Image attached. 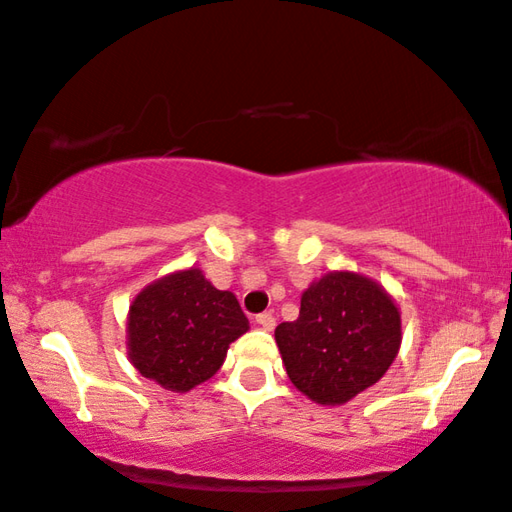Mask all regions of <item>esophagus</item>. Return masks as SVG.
Listing matches in <instances>:
<instances>
[{
  "mask_svg": "<svg viewBox=\"0 0 512 512\" xmlns=\"http://www.w3.org/2000/svg\"><path fill=\"white\" fill-rule=\"evenodd\" d=\"M257 324L262 326L264 331H273V326H276V317H273L271 312H262V315H257Z\"/></svg>",
  "mask_w": 512,
  "mask_h": 512,
  "instance_id": "1",
  "label": "esophagus"
}]
</instances>
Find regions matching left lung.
I'll list each match as a JSON object with an SVG mask.
<instances>
[{"label":"left lung","instance_id":"left-lung-1","mask_svg":"<svg viewBox=\"0 0 512 512\" xmlns=\"http://www.w3.org/2000/svg\"><path fill=\"white\" fill-rule=\"evenodd\" d=\"M391 296L356 273H329L305 289L296 322L276 342L292 384L319 404H342L386 375L400 349Z\"/></svg>","mask_w":512,"mask_h":512}]
</instances>
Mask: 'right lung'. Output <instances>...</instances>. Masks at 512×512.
<instances>
[{"label": "right lung", "mask_w": 512, "mask_h": 512, "mask_svg": "<svg viewBox=\"0 0 512 512\" xmlns=\"http://www.w3.org/2000/svg\"><path fill=\"white\" fill-rule=\"evenodd\" d=\"M246 331L236 296L188 269L137 294L128 317V356L142 377L170 391H190L216 375L230 342Z\"/></svg>", "instance_id": "add662e5"}]
</instances>
